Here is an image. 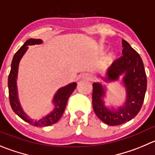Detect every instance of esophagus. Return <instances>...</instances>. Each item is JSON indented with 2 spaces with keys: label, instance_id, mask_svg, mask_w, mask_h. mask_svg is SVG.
I'll return each mask as SVG.
<instances>
[{
  "label": "esophagus",
  "instance_id": "1",
  "mask_svg": "<svg viewBox=\"0 0 155 155\" xmlns=\"http://www.w3.org/2000/svg\"><path fill=\"white\" fill-rule=\"evenodd\" d=\"M82 79H85V80H92V75L89 74V73H85V74L82 75Z\"/></svg>",
  "mask_w": 155,
  "mask_h": 155
}]
</instances>
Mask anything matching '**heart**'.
I'll return each instance as SVG.
<instances>
[{
  "label": "heart",
  "instance_id": "b5f03b06",
  "mask_svg": "<svg viewBox=\"0 0 155 155\" xmlns=\"http://www.w3.org/2000/svg\"><path fill=\"white\" fill-rule=\"evenodd\" d=\"M114 58H115V53L112 51H108L104 56L103 59H102V63L104 65H108L110 64L112 61H113Z\"/></svg>",
  "mask_w": 155,
  "mask_h": 155
}]
</instances>
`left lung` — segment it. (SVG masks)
I'll return each instance as SVG.
<instances>
[{
	"mask_svg": "<svg viewBox=\"0 0 155 155\" xmlns=\"http://www.w3.org/2000/svg\"><path fill=\"white\" fill-rule=\"evenodd\" d=\"M122 55L107 70L101 79L106 82H116L122 76L126 98L123 105L115 108L107 107L104 97L106 89L101 82H94L92 106L99 119L108 125H118L130 121L138 115L144 102L147 89V78L144 64L140 55L129 43L122 40Z\"/></svg>",
	"mask_w": 155,
	"mask_h": 155,
	"instance_id": "8db88e82",
	"label": "left lung"
}]
</instances>
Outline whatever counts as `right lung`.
Masks as SVG:
<instances>
[{"label":"right lung","mask_w":155,"mask_h":155,"mask_svg":"<svg viewBox=\"0 0 155 155\" xmlns=\"http://www.w3.org/2000/svg\"><path fill=\"white\" fill-rule=\"evenodd\" d=\"M43 40L40 39H29L24 43L18 51L14 54L11 63V72L8 76V89H9V99L11 106L14 113L17 114L24 121H27L29 124L37 127L49 126L57 122L63 115V112L66 108V103L71 94L76 88V82H72L67 86H63L57 90L53 99V104L54 108L48 115H45L39 120H35L30 118L23 110L21 103L18 99V92H17V73H18V67L20 61L22 59L23 56L25 54L28 50V46L35 44H41Z\"/></svg>","instance_id":"1"}]
</instances>
